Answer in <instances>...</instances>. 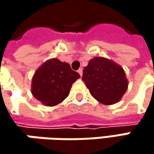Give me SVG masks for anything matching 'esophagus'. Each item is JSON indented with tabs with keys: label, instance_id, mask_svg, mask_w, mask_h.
<instances>
[{
	"label": "esophagus",
	"instance_id": "1",
	"mask_svg": "<svg viewBox=\"0 0 154 154\" xmlns=\"http://www.w3.org/2000/svg\"><path fill=\"white\" fill-rule=\"evenodd\" d=\"M77 72H78V74L80 75V77H82V75H83V69H79L77 70Z\"/></svg>",
	"mask_w": 154,
	"mask_h": 154
}]
</instances>
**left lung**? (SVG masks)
<instances>
[{
	"label": "left lung",
	"mask_w": 154,
	"mask_h": 154,
	"mask_svg": "<svg viewBox=\"0 0 154 154\" xmlns=\"http://www.w3.org/2000/svg\"><path fill=\"white\" fill-rule=\"evenodd\" d=\"M82 79L91 95L104 105L119 103L128 86L123 68L104 57L90 60L84 68Z\"/></svg>",
	"instance_id": "1"
}]
</instances>
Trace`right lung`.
<instances>
[{
  "instance_id": "obj_1",
  "label": "right lung",
  "mask_w": 154,
  "mask_h": 154,
  "mask_svg": "<svg viewBox=\"0 0 154 154\" xmlns=\"http://www.w3.org/2000/svg\"><path fill=\"white\" fill-rule=\"evenodd\" d=\"M79 77L69 63L52 58L35 70L32 77L31 93L42 104L52 107L68 97L72 84Z\"/></svg>"
}]
</instances>
